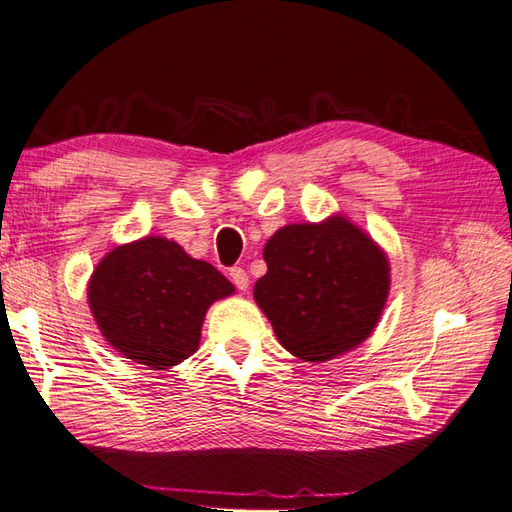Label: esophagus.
Instances as JSON below:
<instances>
[{"mask_svg":"<svg viewBox=\"0 0 512 512\" xmlns=\"http://www.w3.org/2000/svg\"><path fill=\"white\" fill-rule=\"evenodd\" d=\"M229 274H231V281H233V285L238 287V290H246V287H248V274H246V270H244V268L235 266V268H231V270H229Z\"/></svg>","mask_w":512,"mask_h":512,"instance_id":"34e87169","label":"esophagus"}]
</instances>
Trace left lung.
<instances>
[{"instance_id":"obj_1","label":"left lung","mask_w":512,"mask_h":512,"mask_svg":"<svg viewBox=\"0 0 512 512\" xmlns=\"http://www.w3.org/2000/svg\"><path fill=\"white\" fill-rule=\"evenodd\" d=\"M268 272L255 300L281 346L322 363L370 337L389 294V261L344 216L279 229L264 246Z\"/></svg>"}]
</instances>
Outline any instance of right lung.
Masks as SVG:
<instances>
[{
  "instance_id": "obj_1",
  "label": "right lung",
  "mask_w": 512,
  "mask_h": 512,
  "mask_svg": "<svg viewBox=\"0 0 512 512\" xmlns=\"http://www.w3.org/2000/svg\"><path fill=\"white\" fill-rule=\"evenodd\" d=\"M231 294L212 264L160 235L112 248L88 281V305L106 342L153 370L194 355L209 305Z\"/></svg>"
}]
</instances>
